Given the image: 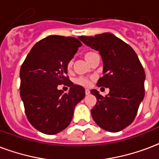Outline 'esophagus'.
Here are the masks:
<instances>
[{"instance_id": "1", "label": "esophagus", "mask_w": 159, "mask_h": 159, "mask_svg": "<svg viewBox=\"0 0 159 159\" xmlns=\"http://www.w3.org/2000/svg\"><path fill=\"white\" fill-rule=\"evenodd\" d=\"M85 93H86V95H89L90 94V90L89 89L85 90Z\"/></svg>"}]
</instances>
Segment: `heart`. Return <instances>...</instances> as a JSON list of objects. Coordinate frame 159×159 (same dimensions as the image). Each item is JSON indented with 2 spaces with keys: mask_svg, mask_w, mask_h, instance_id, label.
I'll use <instances>...</instances> for the list:
<instances>
[{
  "mask_svg": "<svg viewBox=\"0 0 159 159\" xmlns=\"http://www.w3.org/2000/svg\"><path fill=\"white\" fill-rule=\"evenodd\" d=\"M95 54H96V53H93V52H87V53H85L84 55L85 59L89 62L90 59H91V58L92 57V56ZM72 61H70V62L67 63V68L70 69V68L72 67ZM76 82H77L78 85H81V86H83V87H89L90 85H91V79L86 77H80L76 80Z\"/></svg>",
  "mask_w": 159,
  "mask_h": 159,
  "instance_id": "heart-1",
  "label": "heart"
}]
</instances>
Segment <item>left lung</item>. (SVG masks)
Masks as SVG:
<instances>
[{
  "label": "left lung",
  "instance_id": "left-lung-1",
  "mask_svg": "<svg viewBox=\"0 0 159 159\" xmlns=\"http://www.w3.org/2000/svg\"><path fill=\"white\" fill-rule=\"evenodd\" d=\"M78 39L99 51L103 61V77L97 86L110 89L106 97L97 90L91 91L97 100L91 110L92 118L101 128L119 132L133 122L144 97L143 66L133 48L112 34L79 36Z\"/></svg>",
  "mask_w": 159,
  "mask_h": 159
}]
</instances>
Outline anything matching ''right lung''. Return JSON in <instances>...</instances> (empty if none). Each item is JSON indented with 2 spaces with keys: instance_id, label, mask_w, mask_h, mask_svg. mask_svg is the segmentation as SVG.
Wrapping results in <instances>:
<instances>
[{
  "instance_id": "obj_1",
  "label": "right lung",
  "mask_w": 159,
  "mask_h": 159,
  "mask_svg": "<svg viewBox=\"0 0 159 159\" xmlns=\"http://www.w3.org/2000/svg\"><path fill=\"white\" fill-rule=\"evenodd\" d=\"M82 44L74 37L50 35L34 44L21 66L20 97L32 125L46 134H55L72 120L75 106L85 89L69 80L67 63ZM70 87L63 93L58 84Z\"/></svg>"
}]
</instances>
